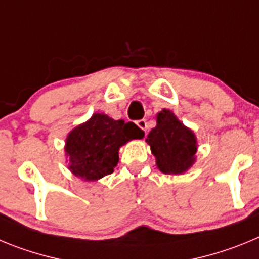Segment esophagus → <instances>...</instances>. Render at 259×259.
I'll return each instance as SVG.
<instances>
[{"instance_id":"34e87169","label":"esophagus","mask_w":259,"mask_h":259,"mask_svg":"<svg viewBox=\"0 0 259 259\" xmlns=\"http://www.w3.org/2000/svg\"><path fill=\"white\" fill-rule=\"evenodd\" d=\"M136 124L139 125V127H140L144 132L148 131V123H146L145 119H140V120H137Z\"/></svg>"}]
</instances>
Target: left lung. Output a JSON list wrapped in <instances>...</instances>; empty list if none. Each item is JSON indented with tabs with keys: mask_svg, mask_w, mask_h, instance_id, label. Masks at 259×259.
I'll use <instances>...</instances> for the list:
<instances>
[{
	"mask_svg": "<svg viewBox=\"0 0 259 259\" xmlns=\"http://www.w3.org/2000/svg\"><path fill=\"white\" fill-rule=\"evenodd\" d=\"M155 118L157 125L152 128L145 141L155 157L157 168L167 175L187 172L196 162L197 137L171 110L163 109Z\"/></svg>",
	"mask_w": 259,
	"mask_h": 259,
	"instance_id": "obj_1",
	"label": "left lung"
}]
</instances>
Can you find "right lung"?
Wrapping results in <instances>:
<instances>
[{"mask_svg": "<svg viewBox=\"0 0 259 259\" xmlns=\"http://www.w3.org/2000/svg\"><path fill=\"white\" fill-rule=\"evenodd\" d=\"M144 131L135 123L115 120L95 113L87 122L71 130L65 141L68 170L84 182H96L114 172L119 149L131 140H140Z\"/></svg>", "mask_w": 259, "mask_h": 259, "instance_id": "right-lung-1", "label": "right lung"}]
</instances>
